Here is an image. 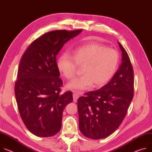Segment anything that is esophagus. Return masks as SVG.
<instances>
[{
    "mask_svg": "<svg viewBox=\"0 0 152 152\" xmlns=\"http://www.w3.org/2000/svg\"><path fill=\"white\" fill-rule=\"evenodd\" d=\"M79 92H77V91H75L73 92V101H74L75 102H76L77 99L78 98H79Z\"/></svg>",
    "mask_w": 152,
    "mask_h": 152,
    "instance_id": "obj_1",
    "label": "esophagus"
}]
</instances>
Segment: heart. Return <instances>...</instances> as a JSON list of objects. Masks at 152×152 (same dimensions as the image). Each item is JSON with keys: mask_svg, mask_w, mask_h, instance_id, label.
Listing matches in <instances>:
<instances>
[{"mask_svg": "<svg viewBox=\"0 0 152 152\" xmlns=\"http://www.w3.org/2000/svg\"><path fill=\"white\" fill-rule=\"evenodd\" d=\"M119 62L118 52L96 43L85 44L75 49L72 57L63 54L59 58L57 66L67 79L76 75L77 66L82 67L81 76L69 83L66 87L75 91H82L105 84L115 73Z\"/></svg>", "mask_w": 152, "mask_h": 152, "instance_id": "b5f03b06", "label": "heart"}]
</instances>
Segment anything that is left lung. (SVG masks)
<instances>
[{"label":"left lung","instance_id":"8db88e82","mask_svg":"<svg viewBox=\"0 0 152 152\" xmlns=\"http://www.w3.org/2000/svg\"><path fill=\"white\" fill-rule=\"evenodd\" d=\"M122 63L112 79L77 99L79 127L86 137L105 138L119 127L133 98L134 73L129 55L118 42Z\"/></svg>","mask_w":152,"mask_h":152}]
</instances>
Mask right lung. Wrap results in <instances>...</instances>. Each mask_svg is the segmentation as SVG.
<instances>
[{
    "label": "right lung",
    "mask_w": 152,
    "mask_h": 152,
    "mask_svg": "<svg viewBox=\"0 0 152 152\" xmlns=\"http://www.w3.org/2000/svg\"><path fill=\"white\" fill-rule=\"evenodd\" d=\"M82 30H54L36 39L23 53L19 63L15 93L20 116L30 132L50 137L61 128L63 110L73 102V93L61 94L56 56L68 41Z\"/></svg>",
    "instance_id": "add662e5"
}]
</instances>
